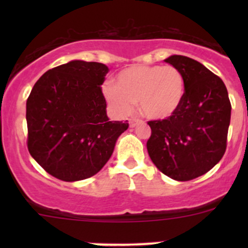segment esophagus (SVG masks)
Segmentation results:
<instances>
[{
  "instance_id": "1",
  "label": "esophagus",
  "mask_w": 248,
  "mask_h": 248,
  "mask_svg": "<svg viewBox=\"0 0 248 248\" xmlns=\"http://www.w3.org/2000/svg\"><path fill=\"white\" fill-rule=\"evenodd\" d=\"M140 120L138 119H129V127H136L137 124H140Z\"/></svg>"
}]
</instances>
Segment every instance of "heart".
Masks as SVG:
<instances>
[{
	"mask_svg": "<svg viewBox=\"0 0 248 248\" xmlns=\"http://www.w3.org/2000/svg\"><path fill=\"white\" fill-rule=\"evenodd\" d=\"M104 97L115 112L128 115L138 102L139 110L150 120L170 117L181 106L186 82L176 67L136 64L122 69L116 76V85L106 82Z\"/></svg>",
	"mask_w": 248,
	"mask_h": 248,
	"instance_id": "1",
	"label": "heart"
}]
</instances>
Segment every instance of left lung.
<instances>
[{
  "label": "left lung",
  "mask_w": 248,
  "mask_h": 248,
  "mask_svg": "<svg viewBox=\"0 0 248 248\" xmlns=\"http://www.w3.org/2000/svg\"><path fill=\"white\" fill-rule=\"evenodd\" d=\"M164 61L186 82L184 101L170 117L149 121L147 152L155 166L176 181H188L214 168L227 147L232 106L221 78L182 55Z\"/></svg>",
  "instance_id": "1"
}]
</instances>
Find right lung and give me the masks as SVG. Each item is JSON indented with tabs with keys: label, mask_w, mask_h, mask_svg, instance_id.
Instances as JSON below:
<instances>
[{
	"label": "right lung",
	"mask_w": 248,
	"mask_h": 248,
	"mask_svg": "<svg viewBox=\"0 0 248 248\" xmlns=\"http://www.w3.org/2000/svg\"><path fill=\"white\" fill-rule=\"evenodd\" d=\"M109 68L73 60L46 72L26 102L27 147L34 161L62 181L97 174L111 157L127 121H109L102 93Z\"/></svg>",
	"instance_id": "right-lung-1"
}]
</instances>
